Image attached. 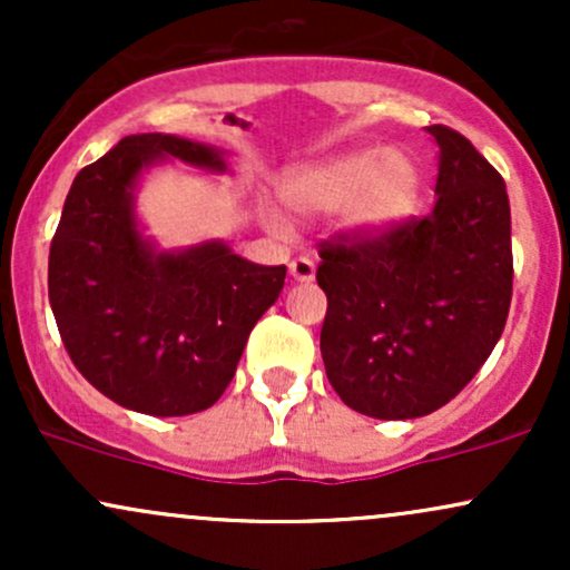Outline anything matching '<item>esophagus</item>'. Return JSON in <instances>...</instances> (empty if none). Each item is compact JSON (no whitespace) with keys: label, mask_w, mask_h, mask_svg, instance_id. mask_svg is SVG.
Wrapping results in <instances>:
<instances>
[{"label":"esophagus","mask_w":570,"mask_h":570,"mask_svg":"<svg viewBox=\"0 0 570 570\" xmlns=\"http://www.w3.org/2000/svg\"><path fill=\"white\" fill-rule=\"evenodd\" d=\"M289 276L299 284H307V281L316 278V263L311 257H297L289 263Z\"/></svg>","instance_id":"1"}]
</instances>
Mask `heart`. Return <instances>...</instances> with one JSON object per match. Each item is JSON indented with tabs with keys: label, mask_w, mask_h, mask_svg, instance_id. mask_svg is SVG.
I'll return each mask as SVG.
<instances>
[{
	"label": "heart",
	"mask_w": 570,
	"mask_h": 570,
	"mask_svg": "<svg viewBox=\"0 0 570 570\" xmlns=\"http://www.w3.org/2000/svg\"><path fill=\"white\" fill-rule=\"evenodd\" d=\"M423 174L417 160L402 149L362 147L318 163L292 168L281 176V203L294 217H322L337 212L340 230L353 238H375L394 230L417 208ZM271 225L284 230V219L271 214Z\"/></svg>",
	"instance_id": "obj_1"
}]
</instances>
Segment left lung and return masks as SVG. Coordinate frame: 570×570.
I'll return each instance as SVG.
<instances>
[{"label":"left lung","mask_w":570,"mask_h":570,"mask_svg":"<svg viewBox=\"0 0 570 570\" xmlns=\"http://www.w3.org/2000/svg\"><path fill=\"white\" fill-rule=\"evenodd\" d=\"M434 212L318 248L326 377L351 410L410 421L448 404L499 343L512 303V214L501 174L453 128Z\"/></svg>","instance_id":"1"}]
</instances>
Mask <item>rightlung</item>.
Instances as JSON below:
<instances>
[{"instance_id": "right-lung-1", "label": "right lung", "mask_w": 570, "mask_h": 570, "mask_svg": "<svg viewBox=\"0 0 570 570\" xmlns=\"http://www.w3.org/2000/svg\"><path fill=\"white\" fill-rule=\"evenodd\" d=\"M176 158L225 174V153L136 134L71 181L50 244V307L71 362L120 407L155 417L208 410L230 385L248 332L284 289L286 265H254L225 240L163 252L141 233L136 185Z\"/></svg>"}]
</instances>
